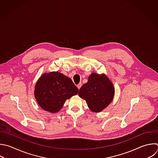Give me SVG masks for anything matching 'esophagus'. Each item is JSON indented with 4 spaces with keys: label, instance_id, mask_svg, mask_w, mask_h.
<instances>
[{
    "label": "esophagus",
    "instance_id": "1",
    "mask_svg": "<svg viewBox=\"0 0 158 158\" xmlns=\"http://www.w3.org/2000/svg\"><path fill=\"white\" fill-rule=\"evenodd\" d=\"M81 85H82V84H81V83H80L78 85H77V87H78V89H80V88L81 87Z\"/></svg>",
    "mask_w": 158,
    "mask_h": 158
}]
</instances>
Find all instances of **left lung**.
Wrapping results in <instances>:
<instances>
[{
  "instance_id": "8db88e82",
  "label": "left lung",
  "mask_w": 158,
  "mask_h": 158,
  "mask_svg": "<svg viewBox=\"0 0 158 158\" xmlns=\"http://www.w3.org/2000/svg\"><path fill=\"white\" fill-rule=\"evenodd\" d=\"M114 94V86L105 74L92 73L80 89L78 96L86 101L92 112H100L110 104Z\"/></svg>"
}]
</instances>
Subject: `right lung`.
Returning a JSON list of instances; mask_svg holds the SVG:
<instances>
[{
    "instance_id": "right-lung-1",
    "label": "right lung",
    "mask_w": 158,
    "mask_h": 158,
    "mask_svg": "<svg viewBox=\"0 0 158 158\" xmlns=\"http://www.w3.org/2000/svg\"><path fill=\"white\" fill-rule=\"evenodd\" d=\"M78 89L72 80L58 72L43 73L35 87V97L44 110L56 113L67 99L78 94Z\"/></svg>"
}]
</instances>
